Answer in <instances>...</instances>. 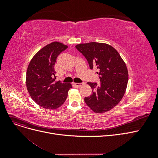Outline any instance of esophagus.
I'll return each mask as SVG.
<instances>
[{
  "mask_svg": "<svg viewBox=\"0 0 158 158\" xmlns=\"http://www.w3.org/2000/svg\"><path fill=\"white\" fill-rule=\"evenodd\" d=\"M82 85H84V83H75V84H74L75 86L77 87V88H79V87H80V86H82Z\"/></svg>",
  "mask_w": 158,
  "mask_h": 158,
  "instance_id": "esophagus-1",
  "label": "esophagus"
}]
</instances>
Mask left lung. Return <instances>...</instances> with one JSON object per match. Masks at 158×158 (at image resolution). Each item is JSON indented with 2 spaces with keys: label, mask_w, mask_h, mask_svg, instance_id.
I'll list each match as a JSON object with an SVG mask.
<instances>
[{
  "label": "left lung",
  "mask_w": 158,
  "mask_h": 158,
  "mask_svg": "<svg viewBox=\"0 0 158 158\" xmlns=\"http://www.w3.org/2000/svg\"><path fill=\"white\" fill-rule=\"evenodd\" d=\"M86 59L90 69H95L100 82H88L92 89L84 101L95 113L107 112L122 99L127 86V66L117 51L103 43L91 42L76 46Z\"/></svg>",
  "instance_id": "8db88e82"
}]
</instances>
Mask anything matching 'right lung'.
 Here are the masks:
<instances>
[{"label": "right lung", "mask_w": 158, "mask_h": 158, "mask_svg": "<svg viewBox=\"0 0 158 158\" xmlns=\"http://www.w3.org/2000/svg\"><path fill=\"white\" fill-rule=\"evenodd\" d=\"M68 48L59 42L43 47L33 57L26 73V86L31 98L37 105L55 109L63 105L68 96L70 84L55 82V64L60 52Z\"/></svg>", "instance_id": "obj_1"}]
</instances>
